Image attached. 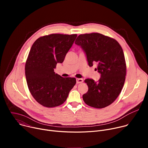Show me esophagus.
I'll return each mask as SVG.
<instances>
[{"label": "esophagus", "mask_w": 148, "mask_h": 148, "mask_svg": "<svg viewBox=\"0 0 148 148\" xmlns=\"http://www.w3.org/2000/svg\"><path fill=\"white\" fill-rule=\"evenodd\" d=\"M76 82L77 84H79L83 82V79L82 78H76Z\"/></svg>", "instance_id": "obj_1"}]
</instances>
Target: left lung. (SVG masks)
<instances>
[{"label":"left lung","instance_id":"left-lung-1","mask_svg":"<svg viewBox=\"0 0 148 148\" xmlns=\"http://www.w3.org/2000/svg\"><path fill=\"white\" fill-rule=\"evenodd\" d=\"M75 43L87 55L90 67L97 62L101 74L98 82L86 79L88 90L82 95L85 103L95 108L111 104L118 97L124 85L126 66L123 50L114 38L98 33L79 35Z\"/></svg>","mask_w":148,"mask_h":148}]
</instances>
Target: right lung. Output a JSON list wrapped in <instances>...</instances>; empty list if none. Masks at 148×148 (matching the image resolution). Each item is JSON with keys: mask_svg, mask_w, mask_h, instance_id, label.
Instances as JSON below:
<instances>
[{"mask_svg": "<svg viewBox=\"0 0 148 148\" xmlns=\"http://www.w3.org/2000/svg\"><path fill=\"white\" fill-rule=\"evenodd\" d=\"M77 36L51 34L39 37L32 46L25 65L26 81L33 98L45 107L62 104L76 84L75 78L62 77L54 69L64 61Z\"/></svg>", "mask_w": 148, "mask_h": 148, "instance_id": "1", "label": "right lung"}]
</instances>
